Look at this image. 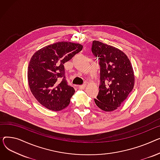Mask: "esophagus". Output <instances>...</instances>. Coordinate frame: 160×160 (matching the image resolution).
<instances>
[{
  "label": "esophagus",
  "instance_id": "obj_1",
  "mask_svg": "<svg viewBox=\"0 0 160 160\" xmlns=\"http://www.w3.org/2000/svg\"><path fill=\"white\" fill-rule=\"evenodd\" d=\"M85 87H86V84H82V85H79V88L80 90H83V89L85 88Z\"/></svg>",
  "mask_w": 160,
  "mask_h": 160
}]
</instances>
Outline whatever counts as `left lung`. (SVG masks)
<instances>
[{"label":"left lung","mask_w":160,"mask_h":160,"mask_svg":"<svg viewBox=\"0 0 160 160\" xmlns=\"http://www.w3.org/2000/svg\"><path fill=\"white\" fill-rule=\"evenodd\" d=\"M92 52L99 59L100 79L96 105L105 112L119 107L134 88L132 66L127 55L114 46L93 41Z\"/></svg>","instance_id":"obj_1"}]
</instances>
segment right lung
I'll use <instances>...</instances> for the list:
<instances>
[{"mask_svg":"<svg viewBox=\"0 0 160 160\" xmlns=\"http://www.w3.org/2000/svg\"><path fill=\"white\" fill-rule=\"evenodd\" d=\"M82 45L58 42L34 53L28 68V82L33 96L41 105L60 111L70 104L75 90L64 77V64L82 49Z\"/></svg>","mask_w":160,"mask_h":160,"instance_id":"right-lung-1","label":"right lung"}]
</instances>
